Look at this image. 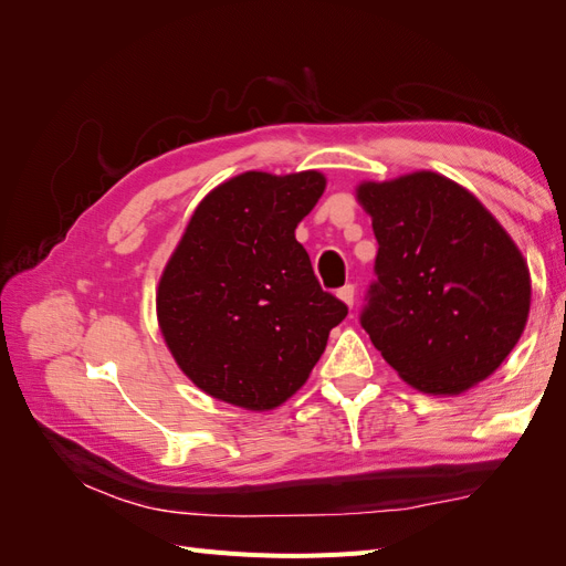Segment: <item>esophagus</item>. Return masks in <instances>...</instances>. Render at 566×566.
<instances>
[{"instance_id":"obj_1","label":"esophagus","mask_w":566,"mask_h":566,"mask_svg":"<svg viewBox=\"0 0 566 566\" xmlns=\"http://www.w3.org/2000/svg\"><path fill=\"white\" fill-rule=\"evenodd\" d=\"M337 297L345 302L347 306H354V300H356V287L352 285V283H347L345 287H339L337 290Z\"/></svg>"}]
</instances>
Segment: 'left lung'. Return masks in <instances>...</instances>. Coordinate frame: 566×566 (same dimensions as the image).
<instances>
[{"mask_svg": "<svg viewBox=\"0 0 566 566\" xmlns=\"http://www.w3.org/2000/svg\"><path fill=\"white\" fill-rule=\"evenodd\" d=\"M378 241L361 325L401 378L430 394L482 382L517 345L528 269L465 188L434 172L358 186Z\"/></svg>", "mask_w": 566, "mask_h": 566, "instance_id": "left-lung-1", "label": "left lung"}]
</instances>
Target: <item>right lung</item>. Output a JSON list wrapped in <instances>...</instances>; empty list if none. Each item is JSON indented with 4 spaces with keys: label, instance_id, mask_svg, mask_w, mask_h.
I'll use <instances>...</instances> for the list:
<instances>
[{
    "label": "right lung",
    "instance_id": "1",
    "mask_svg": "<svg viewBox=\"0 0 566 566\" xmlns=\"http://www.w3.org/2000/svg\"><path fill=\"white\" fill-rule=\"evenodd\" d=\"M323 188L318 172H245L217 186L188 221L158 285V321L179 368L210 397L276 408L347 316L295 238Z\"/></svg>",
    "mask_w": 566,
    "mask_h": 566
}]
</instances>
